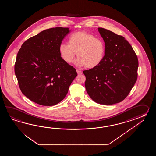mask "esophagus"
<instances>
[{"label": "esophagus", "instance_id": "34e87169", "mask_svg": "<svg viewBox=\"0 0 156 156\" xmlns=\"http://www.w3.org/2000/svg\"><path fill=\"white\" fill-rule=\"evenodd\" d=\"M77 73L78 75H80V74H82L83 73V72L81 71H80L79 70H76Z\"/></svg>", "mask_w": 156, "mask_h": 156}]
</instances>
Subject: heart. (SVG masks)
I'll list each match as a JSON object with an SVG mask.
<instances>
[{
	"label": "heart",
	"mask_w": 156,
	"mask_h": 156,
	"mask_svg": "<svg viewBox=\"0 0 156 156\" xmlns=\"http://www.w3.org/2000/svg\"><path fill=\"white\" fill-rule=\"evenodd\" d=\"M68 43H61L58 51L62 59L71 63L77 55L74 64L79 67L95 68L102 62L105 55V45L103 40L96 38L85 31L73 33L68 39Z\"/></svg>",
	"instance_id": "b5f03b06"
}]
</instances>
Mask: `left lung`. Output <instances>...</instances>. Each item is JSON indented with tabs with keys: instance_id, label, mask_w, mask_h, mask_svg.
Wrapping results in <instances>:
<instances>
[{
	"instance_id": "obj_1",
	"label": "left lung",
	"mask_w": 156,
	"mask_h": 156,
	"mask_svg": "<svg viewBox=\"0 0 156 156\" xmlns=\"http://www.w3.org/2000/svg\"><path fill=\"white\" fill-rule=\"evenodd\" d=\"M105 45V55L98 66L83 71L86 91L96 103L113 105L123 101L137 79L138 60L123 36L98 28Z\"/></svg>"
}]
</instances>
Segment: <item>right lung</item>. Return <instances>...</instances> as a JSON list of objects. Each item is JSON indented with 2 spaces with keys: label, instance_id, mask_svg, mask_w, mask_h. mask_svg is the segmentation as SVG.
<instances>
[{
  "label": "right lung",
  "instance_id": "add662e5",
  "mask_svg": "<svg viewBox=\"0 0 156 156\" xmlns=\"http://www.w3.org/2000/svg\"><path fill=\"white\" fill-rule=\"evenodd\" d=\"M68 28L47 29L30 37L17 54L15 74L27 98L43 106H53L66 96L77 73L61 57L58 47Z\"/></svg>",
  "mask_w": 156,
  "mask_h": 156
}]
</instances>
